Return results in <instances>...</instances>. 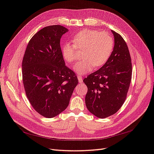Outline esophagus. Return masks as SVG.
<instances>
[{"label":"esophagus","mask_w":154,"mask_h":154,"mask_svg":"<svg viewBox=\"0 0 154 154\" xmlns=\"http://www.w3.org/2000/svg\"><path fill=\"white\" fill-rule=\"evenodd\" d=\"M77 77H78V80L79 82H80V83L83 82V78H82V76L81 75H78Z\"/></svg>","instance_id":"1"}]
</instances>
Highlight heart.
Here are the masks:
<instances>
[{
    "instance_id": "obj_1",
    "label": "heart",
    "mask_w": 154,
    "mask_h": 154,
    "mask_svg": "<svg viewBox=\"0 0 154 154\" xmlns=\"http://www.w3.org/2000/svg\"><path fill=\"white\" fill-rule=\"evenodd\" d=\"M74 45L65 43L61 47L65 60L74 63L79 57L77 50H82L84 58L74 66L78 74H85L92 70L94 67H100L109 60L114 47L113 37L107 32L85 30L78 32L73 37Z\"/></svg>"
}]
</instances>
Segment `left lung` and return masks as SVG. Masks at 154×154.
Returning a JSON list of instances; mask_svg holds the SVG:
<instances>
[{
  "instance_id": "1",
  "label": "left lung",
  "mask_w": 154,
  "mask_h": 154,
  "mask_svg": "<svg viewBox=\"0 0 154 154\" xmlns=\"http://www.w3.org/2000/svg\"><path fill=\"white\" fill-rule=\"evenodd\" d=\"M111 32L115 45L109 60L84 80L87 87L86 107L100 119L109 117L119 110L126 98L131 80V60L126 43L118 33Z\"/></svg>"
}]
</instances>
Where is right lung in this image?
I'll return each instance as SVG.
<instances>
[{"label": "right lung", "instance_id": "right-lung-1", "mask_svg": "<svg viewBox=\"0 0 154 154\" xmlns=\"http://www.w3.org/2000/svg\"><path fill=\"white\" fill-rule=\"evenodd\" d=\"M69 30L61 25L41 29L29 41L22 63L23 82L34 109L53 118L67 107L77 76L65 65L60 47L61 36Z\"/></svg>", "mask_w": 154, "mask_h": 154}]
</instances>
